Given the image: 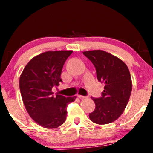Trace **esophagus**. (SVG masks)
<instances>
[{"label":"esophagus","instance_id":"esophagus-1","mask_svg":"<svg viewBox=\"0 0 153 153\" xmlns=\"http://www.w3.org/2000/svg\"><path fill=\"white\" fill-rule=\"evenodd\" d=\"M78 97L79 98H81V99H84V98H86V96H83V95H78Z\"/></svg>","mask_w":153,"mask_h":153}]
</instances>
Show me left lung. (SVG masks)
Returning <instances> with one entry per match:
<instances>
[{"label": "left lung", "instance_id": "8db88e82", "mask_svg": "<svg viewBox=\"0 0 153 153\" xmlns=\"http://www.w3.org/2000/svg\"><path fill=\"white\" fill-rule=\"evenodd\" d=\"M83 54L95 66L98 81L104 84L102 97L91 98L95 109L89 113V118L97 124L114 122L122 115L132 92L129 69L120 58L105 51H85Z\"/></svg>", "mask_w": 153, "mask_h": 153}]
</instances>
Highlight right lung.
<instances>
[{
    "mask_svg": "<svg viewBox=\"0 0 153 153\" xmlns=\"http://www.w3.org/2000/svg\"><path fill=\"white\" fill-rule=\"evenodd\" d=\"M72 50L47 51L34 57L20 76L23 102L29 116L46 129H55L67 118V106L76 96L53 95L52 89L62 82L63 66Z\"/></svg>",
    "mask_w": 153,
    "mask_h": 153,
    "instance_id": "right-lung-1",
    "label": "right lung"
}]
</instances>
